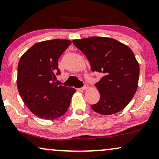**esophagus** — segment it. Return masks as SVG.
<instances>
[{"label":"esophagus","instance_id":"esophagus-1","mask_svg":"<svg viewBox=\"0 0 159 159\" xmlns=\"http://www.w3.org/2000/svg\"><path fill=\"white\" fill-rule=\"evenodd\" d=\"M89 89V85H88V84H85V85H84L81 88L82 90H85V89Z\"/></svg>","mask_w":159,"mask_h":159}]
</instances>
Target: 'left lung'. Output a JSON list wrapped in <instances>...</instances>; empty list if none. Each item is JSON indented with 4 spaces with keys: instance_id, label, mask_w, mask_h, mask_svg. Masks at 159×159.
<instances>
[{
    "instance_id": "8db88e82",
    "label": "left lung",
    "mask_w": 159,
    "mask_h": 159,
    "mask_svg": "<svg viewBox=\"0 0 159 159\" xmlns=\"http://www.w3.org/2000/svg\"><path fill=\"white\" fill-rule=\"evenodd\" d=\"M73 43L86 56L91 70L103 74L95 83L100 100L91 106V109L104 115L124 109L135 95L139 84V65L132 50L106 37L76 39Z\"/></svg>"
}]
</instances>
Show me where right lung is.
Masks as SVG:
<instances>
[{"label":"right lung","mask_w":159,"mask_h":159,"mask_svg":"<svg viewBox=\"0 0 159 159\" xmlns=\"http://www.w3.org/2000/svg\"><path fill=\"white\" fill-rule=\"evenodd\" d=\"M71 44L67 39H53L33 44L20 57L17 86L20 98L37 117L53 120L62 116L75 92L74 88L57 85L60 74L58 60Z\"/></svg>","instance_id":"right-lung-1"}]
</instances>
